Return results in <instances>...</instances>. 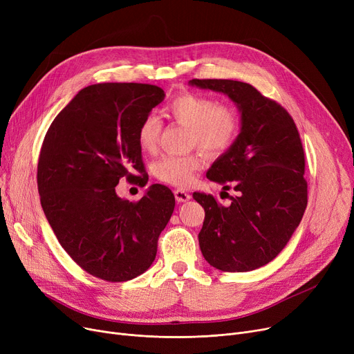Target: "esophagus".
I'll list each match as a JSON object with an SVG mask.
<instances>
[{"mask_svg": "<svg viewBox=\"0 0 354 354\" xmlns=\"http://www.w3.org/2000/svg\"><path fill=\"white\" fill-rule=\"evenodd\" d=\"M175 199H176V202H187V201H189L191 199V195L188 194V192H185L183 189H176L175 191Z\"/></svg>", "mask_w": 354, "mask_h": 354, "instance_id": "34e87169", "label": "esophagus"}]
</instances>
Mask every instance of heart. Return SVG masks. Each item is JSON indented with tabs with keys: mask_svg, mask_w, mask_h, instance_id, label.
I'll list each match as a JSON object with an SVG mask.
<instances>
[{
	"mask_svg": "<svg viewBox=\"0 0 354 354\" xmlns=\"http://www.w3.org/2000/svg\"><path fill=\"white\" fill-rule=\"evenodd\" d=\"M169 115L180 124L189 127V143L198 146L209 155L227 151L234 143L239 119L236 111L224 103H216L208 96L185 93L178 96L167 107ZM162 120L158 115H147L138 130V142L145 152L158 149ZM203 159L199 152L188 155H165L153 163V175L174 187H189L198 171L202 169Z\"/></svg>",
	"mask_w": 354,
	"mask_h": 354,
	"instance_id": "heart-1",
	"label": "heart"
}]
</instances>
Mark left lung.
<instances>
[{"label":"left lung","instance_id":"8db88e82","mask_svg":"<svg viewBox=\"0 0 354 354\" xmlns=\"http://www.w3.org/2000/svg\"><path fill=\"white\" fill-rule=\"evenodd\" d=\"M189 84L224 93L241 113L239 135L207 172L236 196L222 207L212 195L194 194L205 209L198 235L202 255L221 271H252L283 251L307 207L299 130L281 104L248 83L192 79Z\"/></svg>","mask_w":354,"mask_h":354}]
</instances>
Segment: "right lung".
<instances>
[{"label": "right lung", "instance_id": "obj_1", "mask_svg": "<svg viewBox=\"0 0 354 354\" xmlns=\"http://www.w3.org/2000/svg\"><path fill=\"white\" fill-rule=\"evenodd\" d=\"M163 99L152 84L87 86L53 120L41 146L37 185L48 224L73 261L106 281L132 280L152 266L175 208L172 191L159 183L138 202L116 194L120 178L145 172L138 130Z\"/></svg>", "mask_w": 354, "mask_h": 354}]
</instances>
